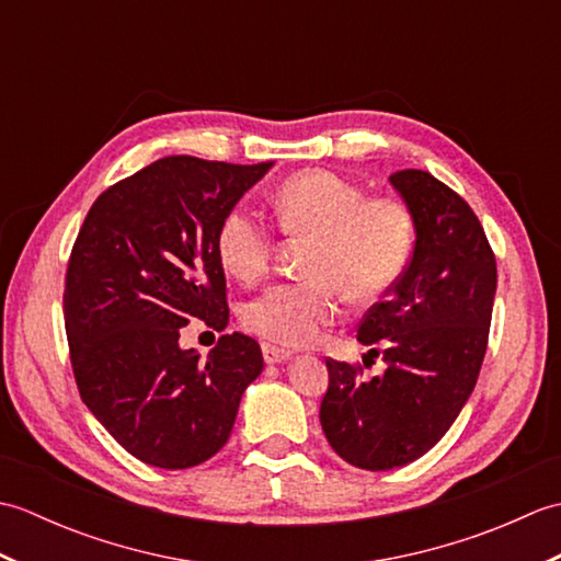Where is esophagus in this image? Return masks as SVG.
Here are the masks:
<instances>
[{"instance_id":"obj_1","label":"esophagus","mask_w":561,"mask_h":561,"mask_svg":"<svg viewBox=\"0 0 561 561\" xmlns=\"http://www.w3.org/2000/svg\"><path fill=\"white\" fill-rule=\"evenodd\" d=\"M262 356H265V362H267V364H282V362H287V359H289L291 352H289V350H282V347H277V344H270V342H265V344H262Z\"/></svg>"}]
</instances>
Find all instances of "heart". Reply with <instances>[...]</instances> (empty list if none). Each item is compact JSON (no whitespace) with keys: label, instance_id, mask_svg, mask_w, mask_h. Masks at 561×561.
Returning a JSON list of instances; mask_svg holds the SVG:
<instances>
[{"label":"heart","instance_id":"b5f03b06","mask_svg":"<svg viewBox=\"0 0 561 561\" xmlns=\"http://www.w3.org/2000/svg\"><path fill=\"white\" fill-rule=\"evenodd\" d=\"M284 233L313 238L301 282H277L243 308L255 335L287 347L320 337L342 311L344 294L356 304L383 296L408 270L414 219L396 197H368L362 185L332 171H301L274 193ZM217 253L224 270L241 282L265 277L274 255V231L260 214L231 209L219 224Z\"/></svg>","mask_w":561,"mask_h":561}]
</instances>
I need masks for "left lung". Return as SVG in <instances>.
Masks as SVG:
<instances>
[{"instance_id": "left-lung-1", "label": "left lung", "mask_w": 561, "mask_h": 561, "mask_svg": "<svg viewBox=\"0 0 561 561\" xmlns=\"http://www.w3.org/2000/svg\"><path fill=\"white\" fill-rule=\"evenodd\" d=\"M414 219V250L356 337L386 371L325 359L320 424L332 450L362 470H392L434 448L478 383L490 340L496 260L468 202L432 173L390 175Z\"/></svg>"}]
</instances>
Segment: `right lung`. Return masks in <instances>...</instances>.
Returning <instances> with one entry per match:
<instances>
[{
  "mask_svg": "<svg viewBox=\"0 0 561 561\" xmlns=\"http://www.w3.org/2000/svg\"><path fill=\"white\" fill-rule=\"evenodd\" d=\"M272 161L165 157L99 195L71 248L65 330L81 400L141 462L185 470L229 440L260 344L221 335L181 350L193 320L229 325L217 231Z\"/></svg>",
  "mask_w": 561,
  "mask_h": 561,
  "instance_id": "obj_1",
  "label": "right lung"
}]
</instances>
